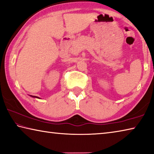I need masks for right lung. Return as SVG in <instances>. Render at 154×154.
<instances>
[{
    "instance_id": "add662e5",
    "label": "right lung",
    "mask_w": 154,
    "mask_h": 154,
    "mask_svg": "<svg viewBox=\"0 0 154 154\" xmlns=\"http://www.w3.org/2000/svg\"><path fill=\"white\" fill-rule=\"evenodd\" d=\"M31 97H36V96H32V95H31ZM37 98H39V97H37Z\"/></svg>"
}]
</instances>
